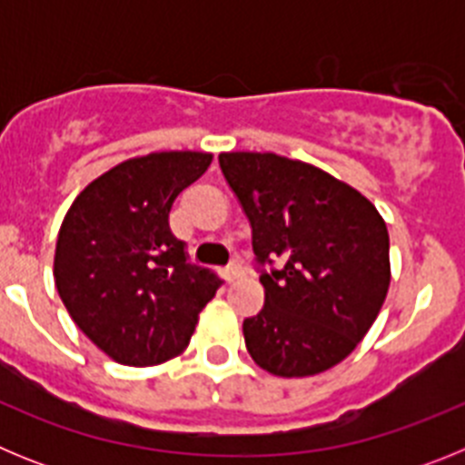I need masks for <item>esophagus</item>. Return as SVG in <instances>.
Segmentation results:
<instances>
[{
	"label": "esophagus",
	"mask_w": 465,
	"mask_h": 465,
	"mask_svg": "<svg viewBox=\"0 0 465 465\" xmlns=\"http://www.w3.org/2000/svg\"><path fill=\"white\" fill-rule=\"evenodd\" d=\"M223 274H225V282H235V279L242 274V265L240 262H230L228 268L223 270Z\"/></svg>",
	"instance_id": "obj_1"
}]
</instances>
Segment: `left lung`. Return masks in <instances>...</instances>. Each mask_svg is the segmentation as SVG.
Here are the masks:
<instances>
[{"label": "left lung", "mask_w": 465, "mask_h": 465, "mask_svg": "<svg viewBox=\"0 0 465 465\" xmlns=\"http://www.w3.org/2000/svg\"><path fill=\"white\" fill-rule=\"evenodd\" d=\"M225 182L252 223L265 305L244 319L262 371L307 377L347 359L384 305L389 232L359 191L277 153H221Z\"/></svg>", "instance_id": "obj_1"}]
</instances>
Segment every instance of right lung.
<instances>
[{"label":"right lung","instance_id":"add662e5","mask_svg":"<svg viewBox=\"0 0 465 465\" xmlns=\"http://www.w3.org/2000/svg\"><path fill=\"white\" fill-rule=\"evenodd\" d=\"M209 153L125 160L84 188L55 244V286L74 323L123 365L182 354L221 277L188 261L170 228L176 195L204 174Z\"/></svg>","mask_w":465,"mask_h":465}]
</instances>
